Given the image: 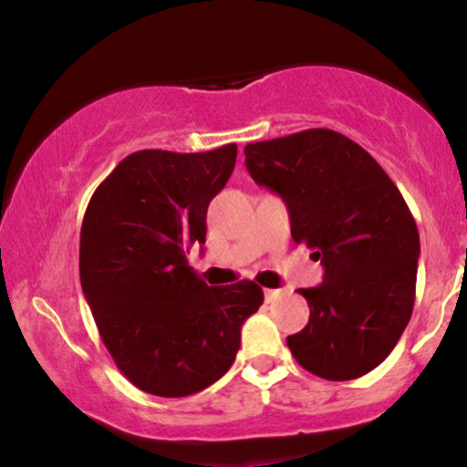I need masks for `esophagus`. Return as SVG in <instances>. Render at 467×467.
I'll return each mask as SVG.
<instances>
[{"instance_id":"obj_1","label":"esophagus","mask_w":467,"mask_h":467,"mask_svg":"<svg viewBox=\"0 0 467 467\" xmlns=\"http://www.w3.org/2000/svg\"><path fill=\"white\" fill-rule=\"evenodd\" d=\"M278 296H281V289H265V301L267 303H275Z\"/></svg>"}]
</instances>
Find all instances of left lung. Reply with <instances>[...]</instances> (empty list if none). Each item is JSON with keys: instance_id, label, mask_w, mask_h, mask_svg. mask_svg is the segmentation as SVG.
<instances>
[{"instance_id": "obj_1", "label": "left lung", "mask_w": 467, "mask_h": 467, "mask_svg": "<svg viewBox=\"0 0 467 467\" xmlns=\"http://www.w3.org/2000/svg\"><path fill=\"white\" fill-rule=\"evenodd\" d=\"M252 180L285 202L292 239L314 250L325 278L298 289L309 323L287 336L303 368L356 379L398 345L415 303L420 233L404 197L360 144L307 130L244 149Z\"/></svg>"}]
</instances>
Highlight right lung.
Wrapping results in <instances>:
<instances>
[{"label": "right lung", "mask_w": 467, "mask_h": 467, "mask_svg": "<svg viewBox=\"0 0 467 467\" xmlns=\"http://www.w3.org/2000/svg\"><path fill=\"white\" fill-rule=\"evenodd\" d=\"M237 144L203 153L144 149L94 191L80 228V287L107 351L158 398L200 393L233 367L241 325L264 303L254 281L211 287L186 252L206 244L208 203Z\"/></svg>", "instance_id": "1"}]
</instances>
